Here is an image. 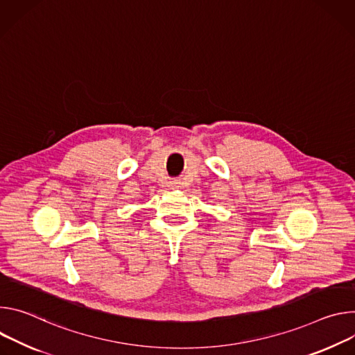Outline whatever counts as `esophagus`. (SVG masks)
Segmentation results:
<instances>
[{"instance_id": "obj_1", "label": "esophagus", "mask_w": 355, "mask_h": 355, "mask_svg": "<svg viewBox=\"0 0 355 355\" xmlns=\"http://www.w3.org/2000/svg\"><path fill=\"white\" fill-rule=\"evenodd\" d=\"M178 183H179L178 180H171V186H173V187H178V186H176Z\"/></svg>"}]
</instances>
